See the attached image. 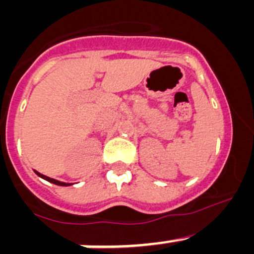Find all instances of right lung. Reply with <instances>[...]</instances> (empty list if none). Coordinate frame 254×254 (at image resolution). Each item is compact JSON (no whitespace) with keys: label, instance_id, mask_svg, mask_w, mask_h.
I'll return each instance as SVG.
<instances>
[{"label":"right lung","instance_id":"right-lung-1","mask_svg":"<svg viewBox=\"0 0 254 254\" xmlns=\"http://www.w3.org/2000/svg\"><path fill=\"white\" fill-rule=\"evenodd\" d=\"M34 172H35V175H37V176H39L40 178L45 179V181L50 182V183H53V184H56V186H61V187H68V186H72V183H65V182L56 181V179H54V178H50V177H47V176L42 175V173H39V172H38V171H34Z\"/></svg>","mask_w":254,"mask_h":254}]
</instances>
